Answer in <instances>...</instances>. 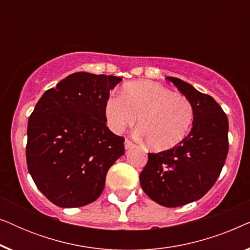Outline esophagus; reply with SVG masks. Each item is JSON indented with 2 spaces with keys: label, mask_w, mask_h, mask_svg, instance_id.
I'll use <instances>...</instances> for the list:
<instances>
[{
  "label": "esophagus",
  "mask_w": 250,
  "mask_h": 250,
  "mask_svg": "<svg viewBox=\"0 0 250 250\" xmlns=\"http://www.w3.org/2000/svg\"><path fill=\"white\" fill-rule=\"evenodd\" d=\"M133 146H134V143L132 141H129V140H125V149L128 150V149H132Z\"/></svg>",
  "instance_id": "obj_1"
}]
</instances>
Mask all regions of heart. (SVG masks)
I'll use <instances>...</instances> for the list:
<instances>
[{
  "instance_id": "obj_1",
  "label": "heart",
  "mask_w": 250,
  "mask_h": 250,
  "mask_svg": "<svg viewBox=\"0 0 250 250\" xmlns=\"http://www.w3.org/2000/svg\"><path fill=\"white\" fill-rule=\"evenodd\" d=\"M109 128L122 132L138 117L140 134L155 151H165L186 139L193 122V107L186 95L174 93L153 82H129L121 98H109L104 104Z\"/></svg>"
}]
</instances>
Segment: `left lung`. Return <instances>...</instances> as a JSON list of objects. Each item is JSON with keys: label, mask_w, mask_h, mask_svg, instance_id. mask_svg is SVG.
Listing matches in <instances>:
<instances>
[{"label": "left lung", "mask_w": 250, "mask_h": 250, "mask_svg": "<svg viewBox=\"0 0 250 250\" xmlns=\"http://www.w3.org/2000/svg\"><path fill=\"white\" fill-rule=\"evenodd\" d=\"M193 107L192 128L180 145L148 153L140 184L150 199L165 207H179L199 200L211 189L229 151V122L210 95L176 77H166Z\"/></svg>", "instance_id": "1"}]
</instances>
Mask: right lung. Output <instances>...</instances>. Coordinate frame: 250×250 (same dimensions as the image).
<instances>
[{"instance_id":"right-lung-1","label":"right lung","mask_w":250,"mask_h":250,"mask_svg":"<svg viewBox=\"0 0 250 250\" xmlns=\"http://www.w3.org/2000/svg\"><path fill=\"white\" fill-rule=\"evenodd\" d=\"M121 77L74 73L44 93L28 119L26 159L39 190L62 208L93 203L124 138L105 125L104 104Z\"/></svg>"}]
</instances>
